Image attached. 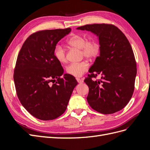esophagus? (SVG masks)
I'll return each mask as SVG.
<instances>
[{"mask_svg": "<svg viewBox=\"0 0 150 150\" xmlns=\"http://www.w3.org/2000/svg\"><path fill=\"white\" fill-rule=\"evenodd\" d=\"M76 80H77V81H78L79 83H83V80L82 79H80V78H77Z\"/></svg>", "mask_w": 150, "mask_h": 150, "instance_id": "1", "label": "esophagus"}]
</instances>
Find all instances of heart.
I'll return each mask as SVG.
<instances>
[{
  "mask_svg": "<svg viewBox=\"0 0 150 150\" xmlns=\"http://www.w3.org/2000/svg\"><path fill=\"white\" fill-rule=\"evenodd\" d=\"M68 44L72 47L81 49L83 55L87 58L96 57L100 51V45L96 40L91 39L87 40L86 37L80 35H74L68 40ZM54 55L61 63L67 61L66 52L62 45L58 44L54 49ZM89 64L86 61L78 63H71L66 67V72L69 75L79 77L88 69Z\"/></svg>",
  "mask_w": 150,
  "mask_h": 150,
  "instance_id": "obj_1",
  "label": "heart"
}]
</instances>
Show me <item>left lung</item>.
Wrapping results in <instances>:
<instances>
[{"mask_svg": "<svg viewBox=\"0 0 150 150\" xmlns=\"http://www.w3.org/2000/svg\"><path fill=\"white\" fill-rule=\"evenodd\" d=\"M77 29L96 34L100 53L84 79L89 87L87 101L93 110L112 114L124 108L133 94L137 69L132 47L125 35L114 25L88 24ZM101 74L100 80H92Z\"/></svg>", "mask_w": 150, "mask_h": 150, "instance_id": "1", "label": "left lung"}]
</instances>
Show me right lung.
Segmentation results:
<instances>
[{"label":"right lung","instance_id":"1","mask_svg":"<svg viewBox=\"0 0 150 150\" xmlns=\"http://www.w3.org/2000/svg\"><path fill=\"white\" fill-rule=\"evenodd\" d=\"M71 30L36 32L25 40L18 54L13 74L17 95L25 110L40 120L62 115L78 84L73 76L61 78L64 69L54 55V47Z\"/></svg>","mask_w":150,"mask_h":150}]
</instances>
